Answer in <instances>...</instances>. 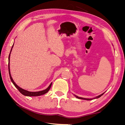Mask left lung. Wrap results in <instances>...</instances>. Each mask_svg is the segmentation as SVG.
Returning <instances> with one entry per match:
<instances>
[{
  "mask_svg": "<svg viewBox=\"0 0 125 125\" xmlns=\"http://www.w3.org/2000/svg\"><path fill=\"white\" fill-rule=\"evenodd\" d=\"M104 94V93H103V94H102L98 95V96L94 98H93V99H86V98H82V97H78V96H77V95H75V97H76L77 98H78V99H85V100H92V99H96V98H98L100 97L101 96H102V95H103Z\"/></svg>",
  "mask_w": 125,
  "mask_h": 125,
  "instance_id": "obj_1",
  "label": "left lung"
}]
</instances>
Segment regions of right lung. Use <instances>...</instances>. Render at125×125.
<instances>
[{
  "label": "right lung",
  "mask_w": 125,
  "mask_h": 125,
  "mask_svg": "<svg viewBox=\"0 0 125 125\" xmlns=\"http://www.w3.org/2000/svg\"><path fill=\"white\" fill-rule=\"evenodd\" d=\"M13 47V45L12 46L11 50H10V52L9 56V75H10V80H11L13 84H14V85L16 87H17V89L19 90V91H20V92L21 93V94H22L23 95H26V96H30V97H31V96H39V95H42V94H46L47 92H48V91L50 89V87H51L52 83L50 84V85L48 87V88H47L46 89L43 90V91H38V92H30V91H27V90H25L24 89H22L21 88V87H20L19 86H18L17 85L15 84V82L13 81V79L12 78V76H11V75H10V52H11V51H12V48Z\"/></svg>",
  "instance_id": "right-lung-1"
}]
</instances>
